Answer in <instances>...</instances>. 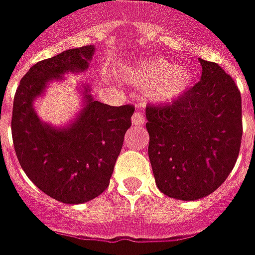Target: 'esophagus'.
<instances>
[{
    "label": "esophagus",
    "instance_id": "1",
    "mask_svg": "<svg viewBox=\"0 0 255 255\" xmlns=\"http://www.w3.org/2000/svg\"><path fill=\"white\" fill-rule=\"evenodd\" d=\"M131 122H132L133 126H142V124H145V116L142 115L140 112H135L132 115Z\"/></svg>",
    "mask_w": 255,
    "mask_h": 255
}]
</instances>
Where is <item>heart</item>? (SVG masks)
<instances>
[{
  "label": "heart",
  "mask_w": 255,
  "mask_h": 255,
  "mask_svg": "<svg viewBox=\"0 0 255 255\" xmlns=\"http://www.w3.org/2000/svg\"><path fill=\"white\" fill-rule=\"evenodd\" d=\"M127 74L131 83L147 87V97L158 103L178 98L190 84V72L185 66H174L161 59L139 62L129 67Z\"/></svg>",
  "instance_id": "heart-1"
}]
</instances>
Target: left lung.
Masks as SVG:
<instances>
[{"instance_id": "obj_1", "label": "left lung", "mask_w": 255, "mask_h": 255, "mask_svg": "<svg viewBox=\"0 0 255 255\" xmlns=\"http://www.w3.org/2000/svg\"><path fill=\"white\" fill-rule=\"evenodd\" d=\"M202 78L167 105L146 106L149 158L157 188L178 200L218 189L242 143V97L233 78L200 59Z\"/></svg>"}]
</instances>
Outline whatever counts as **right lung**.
Here are the masks:
<instances>
[{
  "label": "right lung",
  "mask_w": 255,
  "mask_h": 255,
  "mask_svg": "<svg viewBox=\"0 0 255 255\" xmlns=\"http://www.w3.org/2000/svg\"><path fill=\"white\" fill-rule=\"evenodd\" d=\"M94 52L87 45L35 63L13 99L12 139L23 171L45 195L67 204L90 202L109 186L135 108L94 101L85 87L81 113L69 127L53 128L41 122L33 103L51 80L85 72Z\"/></svg>",
  "instance_id": "obj_1"
}]
</instances>
